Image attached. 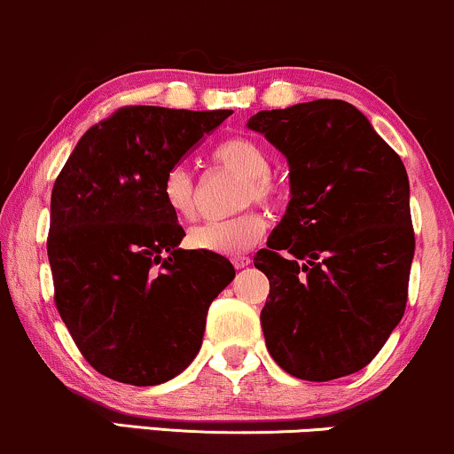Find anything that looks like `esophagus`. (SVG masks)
<instances>
[{
	"instance_id": "esophagus-1",
	"label": "esophagus",
	"mask_w": 454,
	"mask_h": 454,
	"mask_svg": "<svg viewBox=\"0 0 454 454\" xmlns=\"http://www.w3.org/2000/svg\"><path fill=\"white\" fill-rule=\"evenodd\" d=\"M251 262V258L247 254H239V255H234L232 258V264H234V269H245V266H247Z\"/></svg>"
}]
</instances>
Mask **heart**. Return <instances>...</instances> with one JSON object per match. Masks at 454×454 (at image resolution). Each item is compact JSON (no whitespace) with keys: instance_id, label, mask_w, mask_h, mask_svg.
I'll list each match as a JSON object with an SVG mask.
<instances>
[{"instance_id":"obj_1","label":"heart","mask_w":454,"mask_h":454,"mask_svg":"<svg viewBox=\"0 0 454 454\" xmlns=\"http://www.w3.org/2000/svg\"><path fill=\"white\" fill-rule=\"evenodd\" d=\"M217 165L231 168L245 177L241 203L249 205L258 200L269 205L277 199V184L270 177V156L258 141L249 137H231L213 150ZM160 194L167 209L177 220L190 222L196 215V188L192 173L185 167H171L160 184ZM266 231V220L255 209L243 211L228 220L205 222L188 232L192 249L209 251L220 255H239L260 241Z\"/></svg>"}]
</instances>
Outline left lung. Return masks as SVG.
<instances>
[{
    "instance_id": "obj_1",
    "label": "left lung",
    "mask_w": 454,
    "mask_h": 454,
    "mask_svg": "<svg viewBox=\"0 0 454 454\" xmlns=\"http://www.w3.org/2000/svg\"><path fill=\"white\" fill-rule=\"evenodd\" d=\"M247 127L289 165V205L254 264L269 277L266 347L287 374L362 370L400 324L414 255L402 158L340 99L258 112Z\"/></svg>"
}]
</instances>
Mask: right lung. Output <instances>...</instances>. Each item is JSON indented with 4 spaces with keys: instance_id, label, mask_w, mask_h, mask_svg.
I'll return each mask as SVG.
<instances>
[{
    "instance_id": "obj_1",
    "label": "right lung",
    "mask_w": 454,
    "mask_h": 454,
    "mask_svg": "<svg viewBox=\"0 0 454 454\" xmlns=\"http://www.w3.org/2000/svg\"><path fill=\"white\" fill-rule=\"evenodd\" d=\"M231 109L120 107L82 135L51 199L54 302L97 372L160 385L192 364L209 304L234 279L220 254L182 249L162 177Z\"/></svg>"
}]
</instances>
